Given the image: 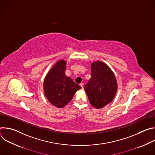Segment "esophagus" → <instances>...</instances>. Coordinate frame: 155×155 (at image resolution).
<instances>
[{"label": "esophagus", "mask_w": 155, "mask_h": 155, "mask_svg": "<svg viewBox=\"0 0 155 155\" xmlns=\"http://www.w3.org/2000/svg\"><path fill=\"white\" fill-rule=\"evenodd\" d=\"M80 86L82 87V88H83V86H84V83H81L80 84Z\"/></svg>", "instance_id": "obj_1"}]
</instances>
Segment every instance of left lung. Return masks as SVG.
<instances>
[{"instance_id":"8db88e82","label":"left lung","mask_w":155,"mask_h":155,"mask_svg":"<svg viewBox=\"0 0 155 155\" xmlns=\"http://www.w3.org/2000/svg\"><path fill=\"white\" fill-rule=\"evenodd\" d=\"M91 75L84 89L91 105L102 108L114 100L118 90L117 81L112 69L101 61L91 62Z\"/></svg>"}]
</instances>
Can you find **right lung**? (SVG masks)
Instances as JSON below:
<instances>
[{"label": "right lung", "instance_id": "1", "mask_svg": "<svg viewBox=\"0 0 155 155\" xmlns=\"http://www.w3.org/2000/svg\"><path fill=\"white\" fill-rule=\"evenodd\" d=\"M66 62L58 61L50 69L43 81V91L49 102L58 108H63L72 99L75 93L81 89L71 78L65 74Z\"/></svg>", "mask_w": 155, "mask_h": 155}]
</instances>
